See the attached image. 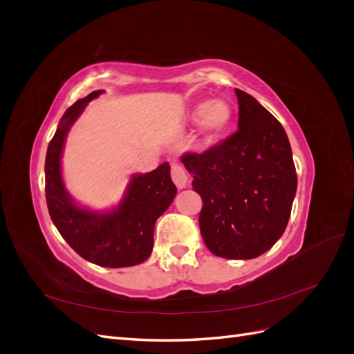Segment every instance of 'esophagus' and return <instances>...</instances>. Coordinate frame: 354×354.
Listing matches in <instances>:
<instances>
[{
  "instance_id": "1",
  "label": "esophagus",
  "mask_w": 354,
  "mask_h": 354,
  "mask_svg": "<svg viewBox=\"0 0 354 354\" xmlns=\"http://www.w3.org/2000/svg\"><path fill=\"white\" fill-rule=\"evenodd\" d=\"M171 177H173L174 185L177 186V189L183 190L190 185V178L189 174L186 173V169L181 167L180 164H173L171 165Z\"/></svg>"
}]
</instances>
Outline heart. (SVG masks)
I'll return each instance as SVG.
<instances>
[{
  "label": "heart",
  "instance_id": "heart-1",
  "mask_svg": "<svg viewBox=\"0 0 354 354\" xmlns=\"http://www.w3.org/2000/svg\"><path fill=\"white\" fill-rule=\"evenodd\" d=\"M234 111L230 102L224 99L203 100L196 103L187 112L190 124L199 125L201 134L205 142H214L229 130Z\"/></svg>",
  "mask_w": 354,
  "mask_h": 354
}]
</instances>
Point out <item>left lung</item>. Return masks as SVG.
I'll return each mask as SVG.
<instances>
[{
    "instance_id": "obj_1",
    "label": "left lung",
    "mask_w": 354,
    "mask_h": 354,
    "mask_svg": "<svg viewBox=\"0 0 354 354\" xmlns=\"http://www.w3.org/2000/svg\"><path fill=\"white\" fill-rule=\"evenodd\" d=\"M238 131L203 153L181 158L202 198L199 227L208 250L251 260L279 239L297 192L292 151L281 122L242 90Z\"/></svg>"
}]
</instances>
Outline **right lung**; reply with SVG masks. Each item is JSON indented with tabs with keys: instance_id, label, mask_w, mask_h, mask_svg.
<instances>
[{
	"instance_id": "right-lung-1",
	"label": "right lung",
	"mask_w": 354,
	"mask_h": 354,
	"mask_svg": "<svg viewBox=\"0 0 354 354\" xmlns=\"http://www.w3.org/2000/svg\"><path fill=\"white\" fill-rule=\"evenodd\" d=\"M103 93L97 90L75 102L63 113L46 156V199L50 217L71 248L82 259L102 267L140 264L153 250L156 220L177 195L169 164H160L146 174H134L125 194L109 211L82 207L65 187L62 155L66 136L87 104Z\"/></svg>"
}]
</instances>
